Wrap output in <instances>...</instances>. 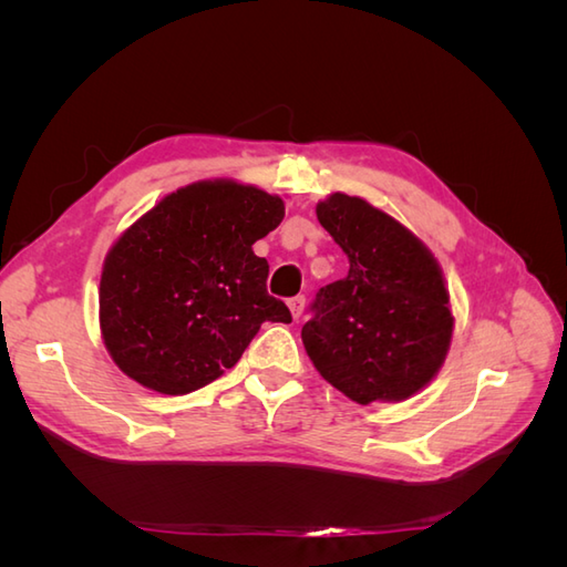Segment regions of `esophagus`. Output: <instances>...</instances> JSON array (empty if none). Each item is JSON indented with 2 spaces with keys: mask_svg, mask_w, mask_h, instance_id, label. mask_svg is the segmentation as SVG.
Returning a JSON list of instances; mask_svg holds the SVG:
<instances>
[{
  "mask_svg": "<svg viewBox=\"0 0 567 567\" xmlns=\"http://www.w3.org/2000/svg\"><path fill=\"white\" fill-rule=\"evenodd\" d=\"M288 310H290V315H293V319L298 321V319L302 317V312H305V296L290 298V300H288Z\"/></svg>",
  "mask_w": 567,
  "mask_h": 567,
  "instance_id": "esophagus-1",
  "label": "esophagus"
}]
</instances>
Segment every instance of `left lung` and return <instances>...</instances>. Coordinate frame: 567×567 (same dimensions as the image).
<instances>
[{"instance_id":"1","label":"left lung","mask_w":567,"mask_h":567,"mask_svg":"<svg viewBox=\"0 0 567 567\" xmlns=\"http://www.w3.org/2000/svg\"><path fill=\"white\" fill-rule=\"evenodd\" d=\"M317 219L350 260L319 288L302 342L317 371L357 404L402 402L435 379L454 317L433 252L364 198L331 194Z\"/></svg>"}]
</instances>
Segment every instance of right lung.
I'll use <instances>...</instances> for the list:
<instances>
[{"mask_svg":"<svg viewBox=\"0 0 567 567\" xmlns=\"http://www.w3.org/2000/svg\"><path fill=\"white\" fill-rule=\"evenodd\" d=\"M284 200L231 179L165 196L117 238L99 284L106 350L132 381L186 394L231 369L265 321L290 323L267 293L252 244L277 229Z\"/></svg>","mask_w":567,"mask_h":567,"instance_id":"1","label":"right lung"}]
</instances>
